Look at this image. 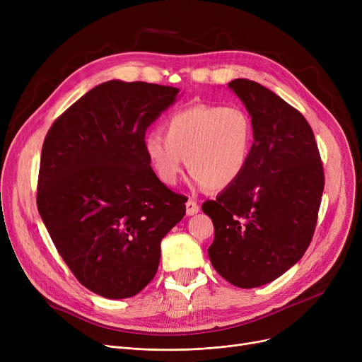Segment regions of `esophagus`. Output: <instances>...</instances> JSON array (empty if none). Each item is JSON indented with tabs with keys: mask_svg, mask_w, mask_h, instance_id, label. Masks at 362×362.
I'll return each mask as SVG.
<instances>
[{
	"mask_svg": "<svg viewBox=\"0 0 362 362\" xmlns=\"http://www.w3.org/2000/svg\"><path fill=\"white\" fill-rule=\"evenodd\" d=\"M198 211H199L198 202H197L195 199H192V198H189L187 202H186V214H187V216H194V214H197Z\"/></svg>",
	"mask_w": 362,
	"mask_h": 362,
	"instance_id": "obj_1",
	"label": "esophagus"
}]
</instances>
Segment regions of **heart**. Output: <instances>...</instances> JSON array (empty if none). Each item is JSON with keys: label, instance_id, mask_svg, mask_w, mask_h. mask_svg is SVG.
<instances>
[{"label": "heart", "instance_id": "heart-1", "mask_svg": "<svg viewBox=\"0 0 362 362\" xmlns=\"http://www.w3.org/2000/svg\"><path fill=\"white\" fill-rule=\"evenodd\" d=\"M160 133H148L144 151L156 176L173 186L186 167L210 191L230 186L248 165L255 138L250 112L239 105L197 104L171 114Z\"/></svg>", "mask_w": 362, "mask_h": 362}]
</instances>
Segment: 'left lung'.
<instances>
[{"instance_id":"obj_1","label":"left lung","mask_w":362,"mask_h":362,"mask_svg":"<svg viewBox=\"0 0 362 362\" xmlns=\"http://www.w3.org/2000/svg\"><path fill=\"white\" fill-rule=\"evenodd\" d=\"M229 86L251 114L254 145L243 173L202 211L214 224L213 267L233 286L251 289L286 273L308 250L325 170L314 132L296 108L254 81Z\"/></svg>"}]
</instances>
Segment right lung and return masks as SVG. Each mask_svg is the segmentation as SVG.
Returning <instances> with one entry per match:
<instances>
[{"mask_svg":"<svg viewBox=\"0 0 362 362\" xmlns=\"http://www.w3.org/2000/svg\"><path fill=\"white\" fill-rule=\"evenodd\" d=\"M179 89L108 81L86 92L49 127L36 204L57 251L90 292L139 293L154 279L161 239L185 216L144 151L146 127Z\"/></svg>","mask_w":362,"mask_h":362,"instance_id":"1","label":"right lung"}]
</instances>
